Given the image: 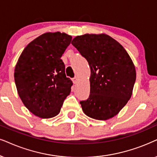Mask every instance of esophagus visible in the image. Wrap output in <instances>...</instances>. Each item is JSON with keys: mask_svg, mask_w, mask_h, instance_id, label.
Instances as JSON below:
<instances>
[{"mask_svg": "<svg viewBox=\"0 0 157 157\" xmlns=\"http://www.w3.org/2000/svg\"><path fill=\"white\" fill-rule=\"evenodd\" d=\"M73 80V82H74V83H76L77 81H78V78H77V76H75L74 78L72 79Z\"/></svg>", "mask_w": 157, "mask_h": 157, "instance_id": "34e87169", "label": "esophagus"}]
</instances>
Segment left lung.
Segmentation results:
<instances>
[{
  "mask_svg": "<svg viewBox=\"0 0 157 157\" xmlns=\"http://www.w3.org/2000/svg\"><path fill=\"white\" fill-rule=\"evenodd\" d=\"M71 44L88 61L90 94L81 101L83 113L93 119L114 117L131 97L136 68L123 46L107 34L77 36Z\"/></svg>",
  "mask_w": 157,
  "mask_h": 157,
  "instance_id": "obj_1",
  "label": "left lung"
}]
</instances>
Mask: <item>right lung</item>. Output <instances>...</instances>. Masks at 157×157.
I'll return each mask as SVG.
<instances>
[{
  "instance_id": "add662e5",
  "label": "right lung",
  "mask_w": 157,
  "mask_h": 157,
  "mask_svg": "<svg viewBox=\"0 0 157 157\" xmlns=\"http://www.w3.org/2000/svg\"><path fill=\"white\" fill-rule=\"evenodd\" d=\"M72 36L48 32L24 48L14 71V80L22 102L34 115L51 118L60 113L71 92L72 81L66 77L61 57Z\"/></svg>"
}]
</instances>
